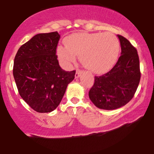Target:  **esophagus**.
<instances>
[{
  "instance_id": "34e87169",
  "label": "esophagus",
  "mask_w": 154,
  "mask_h": 154,
  "mask_svg": "<svg viewBox=\"0 0 154 154\" xmlns=\"http://www.w3.org/2000/svg\"><path fill=\"white\" fill-rule=\"evenodd\" d=\"M81 73H82V70L77 69V72H76V74H75V78H78Z\"/></svg>"
}]
</instances>
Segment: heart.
<instances>
[{
  "label": "heart",
  "instance_id": "1",
  "mask_svg": "<svg viewBox=\"0 0 154 154\" xmlns=\"http://www.w3.org/2000/svg\"><path fill=\"white\" fill-rule=\"evenodd\" d=\"M65 45L57 48L59 57L66 63L79 56L82 64L97 74L107 72L119 57L120 42L112 33H75L65 39Z\"/></svg>",
  "mask_w": 154,
  "mask_h": 154
}]
</instances>
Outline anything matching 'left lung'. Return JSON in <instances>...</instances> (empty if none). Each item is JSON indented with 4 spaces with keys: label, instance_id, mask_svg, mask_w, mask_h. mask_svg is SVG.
<instances>
[{
    "label": "left lung",
    "instance_id": "left-lung-1",
    "mask_svg": "<svg viewBox=\"0 0 154 154\" xmlns=\"http://www.w3.org/2000/svg\"><path fill=\"white\" fill-rule=\"evenodd\" d=\"M121 56L107 73L95 76L89 98L96 107L114 110L126 105L135 95L140 79L138 54L130 41L118 35Z\"/></svg>",
    "mask_w": 154,
    "mask_h": 154
}]
</instances>
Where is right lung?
I'll return each instance as SVG.
<instances>
[{"mask_svg":"<svg viewBox=\"0 0 154 154\" xmlns=\"http://www.w3.org/2000/svg\"><path fill=\"white\" fill-rule=\"evenodd\" d=\"M57 32L40 33L19 48L14 58L13 75L20 96L33 110L48 113L59 105L75 70L61 68L56 48Z\"/></svg>","mask_w":154,"mask_h":154,"instance_id":"1","label":"right lung"}]
</instances>
